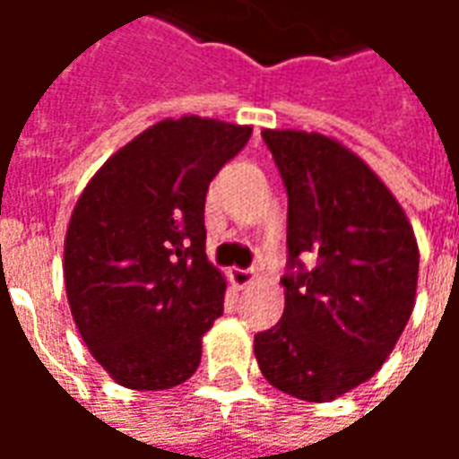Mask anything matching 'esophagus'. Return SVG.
Returning a JSON list of instances; mask_svg holds the SVG:
<instances>
[{
	"label": "esophagus",
	"instance_id": "obj_1",
	"mask_svg": "<svg viewBox=\"0 0 459 459\" xmlns=\"http://www.w3.org/2000/svg\"><path fill=\"white\" fill-rule=\"evenodd\" d=\"M255 280V272L252 270H239V267H235V270H230V282L235 284V287H247L249 282Z\"/></svg>",
	"mask_w": 459,
	"mask_h": 459
}]
</instances>
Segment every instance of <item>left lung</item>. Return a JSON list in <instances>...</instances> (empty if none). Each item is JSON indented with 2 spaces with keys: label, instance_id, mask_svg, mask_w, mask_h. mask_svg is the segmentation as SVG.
<instances>
[{
  "label": "left lung",
  "instance_id": "8db88e82",
  "mask_svg": "<svg viewBox=\"0 0 459 459\" xmlns=\"http://www.w3.org/2000/svg\"><path fill=\"white\" fill-rule=\"evenodd\" d=\"M287 189L282 320L255 334L277 390L330 403L385 365L412 315L420 249L400 202L337 139L264 129Z\"/></svg>",
  "mask_w": 459,
  "mask_h": 459
}]
</instances>
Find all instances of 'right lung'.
I'll use <instances>...</instances> for the list:
<instances>
[{
  "instance_id": "add662e5",
  "label": "right lung",
  "mask_w": 459,
  "mask_h": 459,
  "mask_svg": "<svg viewBox=\"0 0 459 459\" xmlns=\"http://www.w3.org/2000/svg\"><path fill=\"white\" fill-rule=\"evenodd\" d=\"M252 127L162 119L117 150L79 195L65 237V287L91 357L129 390L195 375L224 282L204 252V197Z\"/></svg>"
}]
</instances>
